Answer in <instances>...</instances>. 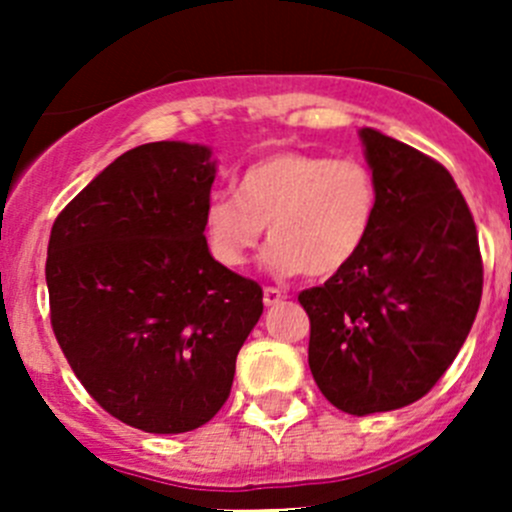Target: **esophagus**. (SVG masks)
<instances>
[{
	"instance_id": "esophagus-1",
	"label": "esophagus",
	"mask_w": 512,
	"mask_h": 512,
	"mask_svg": "<svg viewBox=\"0 0 512 512\" xmlns=\"http://www.w3.org/2000/svg\"><path fill=\"white\" fill-rule=\"evenodd\" d=\"M285 297L287 294L277 287H265V292H262V302H265V307H275V304H280Z\"/></svg>"
}]
</instances>
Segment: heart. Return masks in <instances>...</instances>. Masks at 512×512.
I'll list each match as a JSON object with an SVG mask.
<instances>
[{"instance_id": "heart-1", "label": "heart", "mask_w": 512, "mask_h": 512, "mask_svg": "<svg viewBox=\"0 0 512 512\" xmlns=\"http://www.w3.org/2000/svg\"><path fill=\"white\" fill-rule=\"evenodd\" d=\"M379 215V185L366 163L277 151L240 173L235 198L215 195L203 240L225 270H242L267 237L265 262L277 275L329 277L352 265Z\"/></svg>"}]
</instances>
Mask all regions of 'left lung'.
<instances>
[{
  "instance_id": "1",
  "label": "left lung",
  "mask_w": 512,
  "mask_h": 512,
  "mask_svg": "<svg viewBox=\"0 0 512 512\" xmlns=\"http://www.w3.org/2000/svg\"><path fill=\"white\" fill-rule=\"evenodd\" d=\"M359 138L379 185L374 230L352 265L299 294L314 381L352 416L426 396L461 352L483 292L476 223L451 173L376 128Z\"/></svg>"
}]
</instances>
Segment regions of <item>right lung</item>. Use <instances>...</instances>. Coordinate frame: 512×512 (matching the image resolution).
I'll return each instance as SVG.
<instances>
[{
    "instance_id": "1",
    "label": "right lung",
    "mask_w": 512,
    "mask_h": 512,
    "mask_svg": "<svg viewBox=\"0 0 512 512\" xmlns=\"http://www.w3.org/2000/svg\"><path fill=\"white\" fill-rule=\"evenodd\" d=\"M218 163L200 143L126 151L61 210L46 255L51 327L118 421L185 433L223 409L262 289L203 240Z\"/></svg>"
}]
</instances>
